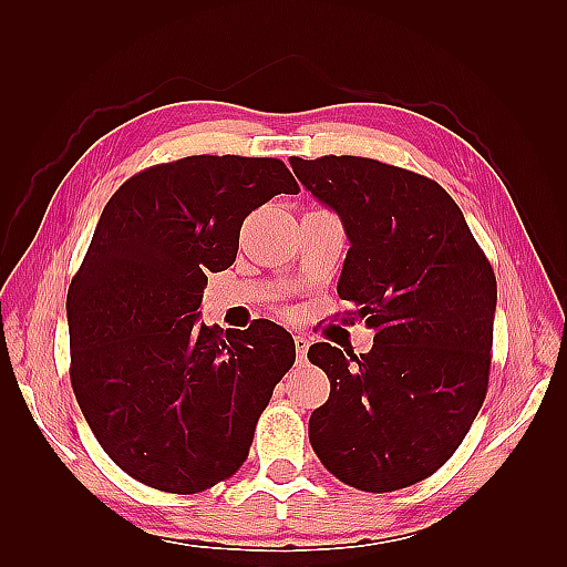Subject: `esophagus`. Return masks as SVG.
Segmentation results:
<instances>
[{
  "mask_svg": "<svg viewBox=\"0 0 567 567\" xmlns=\"http://www.w3.org/2000/svg\"><path fill=\"white\" fill-rule=\"evenodd\" d=\"M296 352H298V362L305 364L307 362V350H310V340H307L305 336H296Z\"/></svg>",
  "mask_w": 567,
  "mask_h": 567,
  "instance_id": "34e87169",
  "label": "esophagus"
}]
</instances>
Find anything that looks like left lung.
I'll return each mask as SVG.
<instances>
[{"label": "left lung", "mask_w": 567, "mask_h": 567, "mask_svg": "<svg viewBox=\"0 0 567 567\" xmlns=\"http://www.w3.org/2000/svg\"><path fill=\"white\" fill-rule=\"evenodd\" d=\"M350 238L338 296L375 331L367 354L315 342L331 394L310 442L340 483L416 485L444 466L485 402L496 279L463 213L423 175L373 158H290Z\"/></svg>", "instance_id": "left-lung-1"}]
</instances>
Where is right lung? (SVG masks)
Segmentation results:
<instances>
[{
	"label": "right lung",
	"mask_w": 567,
	"mask_h": 567,
	"mask_svg": "<svg viewBox=\"0 0 567 567\" xmlns=\"http://www.w3.org/2000/svg\"><path fill=\"white\" fill-rule=\"evenodd\" d=\"M300 186L277 158L188 156L130 177L68 288L71 383L104 452L140 483L196 494L250 452L296 342L269 319L198 323L208 274L234 265L244 219Z\"/></svg>",
	"instance_id": "obj_1"
}]
</instances>
